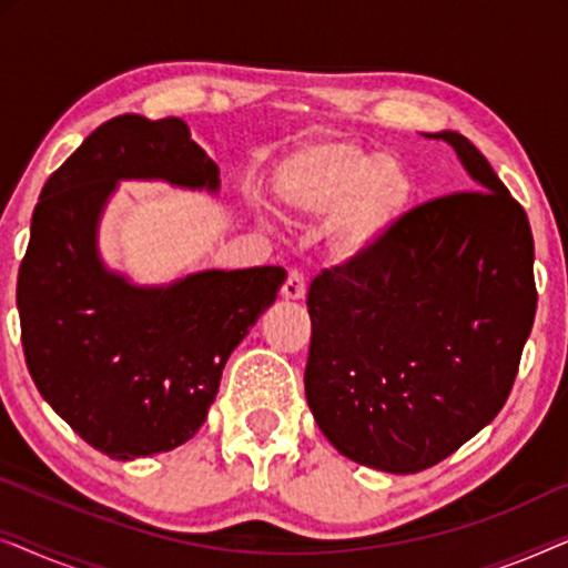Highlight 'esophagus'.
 Wrapping results in <instances>:
<instances>
[{
    "mask_svg": "<svg viewBox=\"0 0 568 568\" xmlns=\"http://www.w3.org/2000/svg\"><path fill=\"white\" fill-rule=\"evenodd\" d=\"M305 294H307L305 276H302L300 271H292V274L286 276L284 286H282V297L286 302H300V300H305Z\"/></svg>",
    "mask_w": 568,
    "mask_h": 568,
    "instance_id": "34e87169",
    "label": "esophagus"
}]
</instances>
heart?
<instances>
[{"label": "heart", "mask_w": 568, "mask_h": 568, "mask_svg": "<svg viewBox=\"0 0 568 568\" xmlns=\"http://www.w3.org/2000/svg\"><path fill=\"white\" fill-rule=\"evenodd\" d=\"M414 191L406 162L344 139L294 146L276 170V196L292 220L333 216L331 245L341 261L375 253L408 212Z\"/></svg>", "instance_id": "b5f03b06"}]
</instances>
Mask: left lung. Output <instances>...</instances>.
Listing matches in <instances>:
<instances>
[{"instance_id": "1", "label": "left lung", "mask_w": 568, "mask_h": 568, "mask_svg": "<svg viewBox=\"0 0 568 568\" xmlns=\"http://www.w3.org/2000/svg\"><path fill=\"white\" fill-rule=\"evenodd\" d=\"M426 136L453 146L476 191L410 209L307 294V406L341 455L398 476L494 422L538 305L525 209L463 134Z\"/></svg>"}]
</instances>
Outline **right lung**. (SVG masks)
Returning a JSON list of instances; mask_svg holds the SVG:
<instances>
[{
  "label": "right lung",
  "instance_id": "obj_1",
  "mask_svg": "<svg viewBox=\"0 0 568 568\" xmlns=\"http://www.w3.org/2000/svg\"><path fill=\"white\" fill-rule=\"evenodd\" d=\"M121 181L220 191V168L181 119L119 115L45 181L18 274L22 352L45 403L113 460L168 453L206 422L222 369L274 305L286 271H196L134 284L100 258Z\"/></svg>",
  "mask_w": 568,
  "mask_h": 568
}]
</instances>
